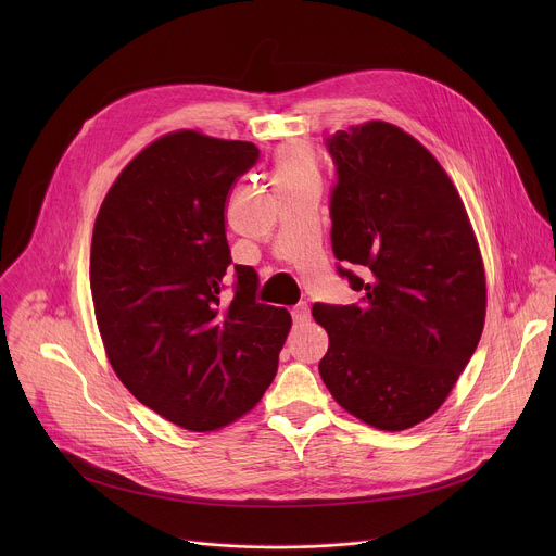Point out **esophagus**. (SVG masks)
I'll list each match as a JSON object with an SVG mask.
<instances>
[{"mask_svg": "<svg viewBox=\"0 0 556 556\" xmlns=\"http://www.w3.org/2000/svg\"><path fill=\"white\" fill-rule=\"evenodd\" d=\"M292 321H294V326H303L309 321V305L307 303H296L292 307Z\"/></svg>", "mask_w": 556, "mask_h": 556, "instance_id": "1", "label": "esophagus"}]
</instances>
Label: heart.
I'll return each mask as SVG.
<instances>
[{"mask_svg": "<svg viewBox=\"0 0 556 556\" xmlns=\"http://www.w3.org/2000/svg\"><path fill=\"white\" fill-rule=\"evenodd\" d=\"M312 153L303 147H286L275 161V180H288L299 176H312Z\"/></svg>", "mask_w": 556, "mask_h": 556, "instance_id": "obj_1", "label": "heart"}]
</instances>
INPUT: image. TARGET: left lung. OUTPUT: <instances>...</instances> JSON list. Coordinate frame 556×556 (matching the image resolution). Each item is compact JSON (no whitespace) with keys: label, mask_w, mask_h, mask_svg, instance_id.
Returning a JSON list of instances; mask_svg holds the SVG:
<instances>
[{"label":"left lung","mask_w":556,"mask_h":556,"mask_svg":"<svg viewBox=\"0 0 556 556\" xmlns=\"http://www.w3.org/2000/svg\"><path fill=\"white\" fill-rule=\"evenodd\" d=\"M326 147L337 273L361 299L312 305L330 337L319 371L345 412L403 431L438 412L480 343V249L451 178L403 129L371 121Z\"/></svg>","instance_id":"8db88e82"}]
</instances>
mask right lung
Here are the masks:
<instances>
[{
	"mask_svg": "<svg viewBox=\"0 0 556 556\" xmlns=\"http://www.w3.org/2000/svg\"><path fill=\"white\" fill-rule=\"evenodd\" d=\"M257 157L253 142L167 134L123 169L97 215L90 288L108 358L142 405L189 431L260 403L292 326L286 307L257 303V273L232 264L226 242V195Z\"/></svg>",
	"mask_w": 556,
	"mask_h": 556,
	"instance_id": "add662e5",
	"label": "right lung"
}]
</instances>
